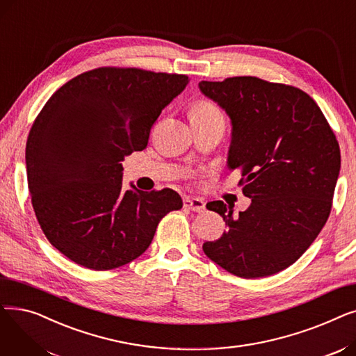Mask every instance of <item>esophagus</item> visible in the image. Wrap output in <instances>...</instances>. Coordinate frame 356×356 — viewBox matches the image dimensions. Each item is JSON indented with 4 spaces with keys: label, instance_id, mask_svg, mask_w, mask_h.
I'll use <instances>...</instances> for the list:
<instances>
[{
    "label": "esophagus",
    "instance_id": "1",
    "mask_svg": "<svg viewBox=\"0 0 356 356\" xmlns=\"http://www.w3.org/2000/svg\"><path fill=\"white\" fill-rule=\"evenodd\" d=\"M183 207L193 212H203L204 211V202L197 197H184Z\"/></svg>",
    "mask_w": 356,
    "mask_h": 356
}]
</instances>
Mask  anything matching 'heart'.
<instances>
[{
	"mask_svg": "<svg viewBox=\"0 0 356 356\" xmlns=\"http://www.w3.org/2000/svg\"><path fill=\"white\" fill-rule=\"evenodd\" d=\"M218 109L208 101H197L192 109H191V115H200V117H207L212 114H218Z\"/></svg>",
	"mask_w": 356,
	"mask_h": 356,
	"instance_id": "1",
	"label": "heart"
}]
</instances>
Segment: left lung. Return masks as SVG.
<instances>
[{
    "instance_id": "left-lung-1",
    "label": "left lung",
    "mask_w": 356,
    "mask_h": 356,
    "mask_svg": "<svg viewBox=\"0 0 356 356\" xmlns=\"http://www.w3.org/2000/svg\"><path fill=\"white\" fill-rule=\"evenodd\" d=\"M231 120L228 168H239L247 211L215 200L228 231L203 252L223 270L258 278L300 258L329 218L341 149L321 108L298 88L254 76L199 82Z\"/></svg>"
}]
</instances>
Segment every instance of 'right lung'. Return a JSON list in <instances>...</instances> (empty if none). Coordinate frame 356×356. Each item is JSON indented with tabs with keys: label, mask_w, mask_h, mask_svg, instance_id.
Wrapping results in <instances>:
<instances>
[{
	"label": "right lung",
	"mask_w": 356,
	"mask_h": 356,
	"mask_svg": "<svg viewBox=\"0 0 356 356\" xmlns=\"http://www.w3.org/2000/svg\"><path fill=\"white\" fill-rule=\"evenodd\" d=\"M186 74L99 67L56 90L26 145L29 191L50 244L82 267L125 266L152 244L159 222L183 202L172 189L122 188L125 156L188 85Z\"/></svg>",
	"instance_id": "1"
}]
</instances>
